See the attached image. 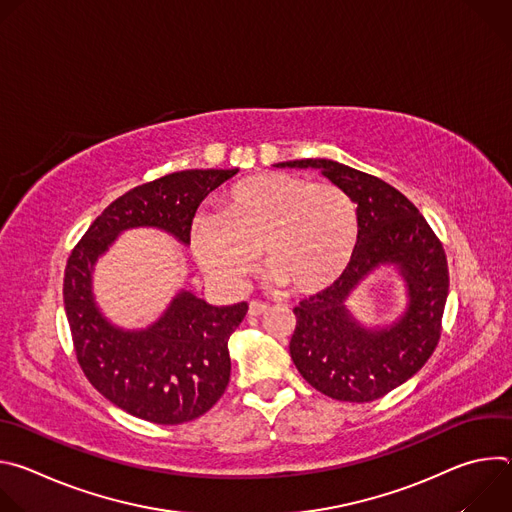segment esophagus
<instances>
[{"label": "esophagus", "instance_id": "esophagus-1", "mask_svg": "<svg viewBox=\"0 0 512 512\" xmlns=\"http://www.w3.org/2000/svg\"><path fill=\"white\" fill-rule=\"evenodd\" d=\"M263 312H267V304L257 302V300L249 302V314H251V316H261Z\"/></svg>", "mask_w": 512, "mask_h": 512}]
</instances>
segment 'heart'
<instances>
[{
    "label": "heart",
    "mask_w": 512,
    "mask_h": 512,
    "mask_svg": "<svg viewBox=\"0 0 512 512\" xmlns=\"http://www.w3.org/2000/svg\"><path fill=\"white\" fill-rule=\"evenodd\" d=\"M360 233L352 196L332 182L287 172H261L233 184L216 214L196 216L190 241L202 271L239 291L259 251L271 279L287 294L310 298L348 269Z\"/></svg>",
    "instance_id": "b5f03b06"
}]
</instances>
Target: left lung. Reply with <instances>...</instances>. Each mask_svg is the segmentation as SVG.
<instances>
[{"mask_svg": "<svg viewBox=\"0 0 512 512\" xmlns=\"http://www.w3.org/2000/svg\"><path fill=\"white\" fill-rule=\"evenodd\" d=\"M281 168H316L358 204L356 253L342 277L302 300L289 354L320 393L348 403H371L409 381L442 336L450 275L442 241L397 188L332 160H294ZM383 262H395L408 281L410 304L389 329L369 331L347 314L345 300Z\"/></svg>", "mask_w": 512, "mask_h": 512, "instance_id": "obj_1", "label": "left lung"}]
</instances>
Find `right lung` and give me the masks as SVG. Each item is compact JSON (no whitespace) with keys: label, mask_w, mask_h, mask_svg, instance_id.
<instances>
[{"label":"right lung","mask_w":512,"mask_h":512,"mask_svg":"<svg viewBox=\"0 0 512 512\" xmlns=\"http://www.w3.org/2000/svg\"><path fill=\"white\" fill-rule=\"evenodd\" d=\"M237 172L184 170L135 186L95 218L66 261L64 310L81 369L105 399L139 419L178 425L221 399L231 379L229 336L249 306L218 308L182 291L154 326L125 332L93 302V265L133 227H158L188 245L200 202Z\"/></svg>","instance_id":"right-lung-1"}]
</instances>
